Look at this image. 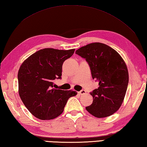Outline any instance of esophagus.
I'll return each mask as SVG.
<instances>
[{
	"instance_id": "obj_1",
	"label": "esophagus",
	"mask_w": 147,
	"mask_h": 147,
	"mask_svg": "<svg viewBox=\"0 0 147 147\" xmlns=\"http://www.w3.org/2000/svg\"><path fill=\"white\" fill-rule=\"evenodd\" d=\"M79 94L80 95H84V94H86V91L84 90H81L80 92H79Z\"/></svg>"
}]
</instances>
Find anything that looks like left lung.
Masks as SVG:
<instances>
[{
    "label": "left lung",
    "mask_w": 147,
    "mask_h": 147,
    "mask_svg": "<svg viewBox=\"0 0 147 147\" xmlns=\"http://www.w3.org/2000/svg\"><path fill=\"white\" fill-rule=\"evenodd\" d=\"M85 59L90 68L93 79L98 82V88L90 92L93 102L86 109L94 116H110L121 106L128 84L127 65L114 49L103 43L89 44L76 50Z\"/></svg>",
    "instance_id": "8db88e82"
}]
</instances>
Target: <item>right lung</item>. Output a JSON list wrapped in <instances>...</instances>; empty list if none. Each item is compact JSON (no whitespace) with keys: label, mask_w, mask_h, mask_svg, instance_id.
<instances>
[{"label":"right lung","mask_w":147,"mask_h":147,"mask_svg":"<svg viewBox=\"0 0 147 147\" xmlns=\"http://www.w3.org/2000/svg\"><path fill=\"white\" fill-rule=\"evenodd\" d=\"M74 51L42 49L20 66L18 72L19 96L27 109L38 119H55L63 113L69 97L78 94L76 91L53 88L54 80L61 79L64 61Z\"/></svg>","instance_id":"obj_1"}]
</instances>
